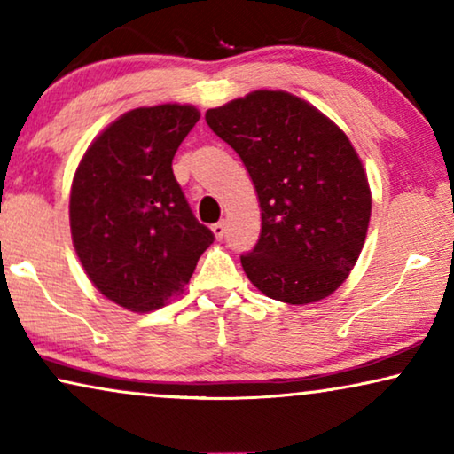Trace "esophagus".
I'll use <instances>...</instances> for the list:
<instances>
[{
  "mask_svg": "<svg viewBox=\"0 0 454 454\" xmlns=\"http://www.w3.org/2000/svg\"><path fill=\"white\" fill-rule=\"evenodd\" d=\"M210 229H213V233H215V238H216V239H223V238H225V231H227V225H225V221H219V223H215V225L210 227Z\"/></svg>",
  "mask_w": 454,
  "mask_h": 454,
  "instance_id": "esophagus-1",
  "label": "esophagus"
}]
</instances>
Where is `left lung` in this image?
<instances>
[{"instance_id": "left-lung-1", "label": "left lung", "mask_w": 454, "mask_h": 454, "mask_svg": "<svg viewBox=\"0 0 454 454\" xmlns=\"http://www.w3.org/2000/svg\"><path fill=\"white\" fill-rule=\"evenodd\" d=\"M210 129L244 160L262 229L241 256L264 295L303 306L340 287L362 252L372 194L343 129L285 90H254L207 111Z\"/></svg>"}]
</instances>
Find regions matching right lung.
<instances>
[{"label": "right lung", "instance_id": "add662e5", "mask_svg": "<svg viewBox=\"0 0 454 454\" xmlns=\"http://www.w3.org/2000/svg\"><path fill=\"white\" fill-rule=\"evenodd\" d=\"M198 120L192 105L128 111L92 140L74 173L70 229L80 262L107 300L132 312L184 291L215 239L171 169Z\"/></svg>", "mask_w": 454, "mask_h": 454}]
</instances>
